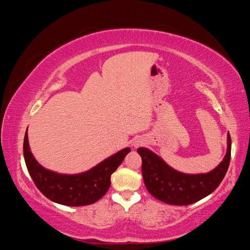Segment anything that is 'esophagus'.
Segmentation results:
<instances>
[{"instance_id":"1","label":"esophagus","mask_w":250,"mask_h":250,"mask_svg":"<svg viewBox=\"0 0 250 250\" xmlns=\"http://www.w3.org/2000/svg\"><path fill=\"white\" fill-rule=\"evenodd\" d=\"M144 144H145V141H144V140L141 139V138H138V139H134V140H133V142L131 143V146H132V148L137 149L138 147L144 145Z\"/></svg>"}]
</instances>
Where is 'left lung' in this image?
<instances>
[{
    "label": "left lung",
    "mask_w": 250,
    "mask_h": 250,
    "mask_svg": "<svg viewBox=\"0 0 250 250\" xmlns=\"http://www.w3.org/2000/svg\"><path fill=\"white\" fill-rule=\"evenodd\" d=\"M231 140L228 133V149L222 162L208 173L179 172L148 148L140 147L143 179L148 192L165 203L188 206L213 193L221 184L230 162Z\"/></svg>",
    "instance_id": "left-lung-1"
}]
</instances>
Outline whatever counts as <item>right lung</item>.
<instances>
[{
    "label": "right lung",
    "instance_id": "add662e5",
    "mask_svg": "<svg viewBox=\"0 0 250 250\" xmlns=\"http://www.w3.org/2000/svg\"><path fill=\"white\" fill-rule=\"evenodd\" d=\"M129 152L127 147L85 172L62 174L46 169L35 160L29 146L28 128L24 139L25 163L35 186L51 201L67 207L88 206L102 198L110 187L111 174Z\"/></svg>",
    "mask_w": 250,
    "mask_h": 250
}]
</instances>
